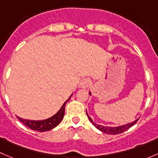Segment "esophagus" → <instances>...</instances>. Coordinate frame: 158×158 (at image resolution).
Returning <instances> with one entry per match:
<instances>
[{
  "instance_id": "obj_1",
  "label": "esophagus",
  "mask_w": 158,
  "mask_h": 158,
  "mask_svg": "<svg viewBox=\"0 0 158 158\" xmlns=\"http://www.w3.org/2000/svg\"><path fill=\"white\" fill-rule=\"evenodd\" d=\"M89 84V80L88 79H83L80 82H79V87L82 89H86Z\"/></svg>"
}]
</instances>
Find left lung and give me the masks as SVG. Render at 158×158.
<instances>
[{
    "label": "left lung",
    "mask_w": 158,
    "mask_h": 158,
    "mask_svg": "<svg viewBox=\"0 0 158 158\" xmlns=\"http://www.w3.org/2000/svg\"><path fill=\"white\" fill-rule=\"evenodd\" d=\"M89 94H90V95H92V94H91V92H89ZM86 114H87V116H88L89 121H90V122L94 125V126L95 127V128H98V130L101 131L103 132V133L109 134V135H118V134L122 133V132H124L125 131L128 130V128H130L131 126H133V125H135L137 122H138V119H139V118H138V119H136V120L134 121V122H131V123H128V124H126V125H121V126L109 127V126H103V125H98V124L95 123V122L92 121V119L91 118L90 116L88 114L87 111H86Z\"/></svg>",
    "instance_id": "1"
}]
</instances>
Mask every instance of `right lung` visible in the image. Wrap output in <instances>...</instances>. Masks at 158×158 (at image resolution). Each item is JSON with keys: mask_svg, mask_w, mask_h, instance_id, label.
Here are the masks:
<instances>
[{"mask_svg": "<svg viewBox=\"0 0 158 158\" xmlns=\"http://www.w3.org/2000/svg\"><path fill=\"white\" fill-rule=\"evenodd\" d=\"M73 95L72 94L69 96V98L63 103L62 107L52 117L49 118L45 119V120H41V121H33V120H28V119H23L17 116V118L24 124L27 127L32 129V130L37 131H49L51 129L54 128L56 127L63 120V117H64L65 114V107H66V104L68 101L70 99L71 96Z\"/></svg>", "mask_w": 158, "mask_h": 158, "instance_id": "1", "label": "right lung"}]
</instances>
